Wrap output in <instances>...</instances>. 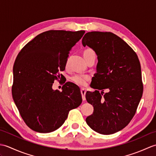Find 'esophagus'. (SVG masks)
I'll return each mask as SVG.
<instances>
[{
    "label": "esophagus",
    "instance_id": "1",
    "mask_svg": "<svg viewBox=\"0 0 156 156\" xmlns=\"http://www.w3.org/2000/svg\"><path fill=\"white\" fill-rule=\"evenodd\" d=\"M81 94H82V100L85 101L86 100V97H85V94H86V92H87V90H86V89L84 88H81Z\"/></svg>",
    "mask_w": 156,
    "mask_h": 156
}]
</instances>
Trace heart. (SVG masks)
<instances>
[{"label": "heart", "instance_id": "b5f03b06", "mask_svg": "<svg viewBox=\"0 0 156 156\" xmlns=\"http://www.w3.org/2000/svg\"><path fill=\"white\" fill-rule=\"evenodd\" d=\"M94 54V51L91 49H86L84 52V56ZM90 80V76L85 74H76L72 77V82L76 84L84 87L87 84V82Z\"/></svg>", "mask_w": 156, "mask_h": 156}]
</instances>
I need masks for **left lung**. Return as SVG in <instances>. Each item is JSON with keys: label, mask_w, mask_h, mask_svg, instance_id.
<instances>
[{"label": "left lung", "mask_w": 156, "mask_h": 156, "mask_svg": "<svg viewBox=\"0 0 156 156\" xmlns=\"http://www.w3.org/2000/svg\"><path fill=\"white\" fill-rule=\"evenodd\" d=\"M82 43L93 49L98 58L92 86L97 90L86 94L94 111L86 121L98 133H115L133 119L143 94L140 60L133 49L111 32L87 33Z\"/></svg>", "instance_id": "8db88e82"}]
</instances>
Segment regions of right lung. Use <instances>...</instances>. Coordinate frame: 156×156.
Masks as SVG:
<instances>
[{
    "label": "right lung",
    "instance_id": "right-lung-1",
    "mask_svg": "<svg viewBox=\"0 0 156 156\" xmlns=\"http://www.w3.org/2000/svg\"><path fill=\"white\" fill-rule=\"evenodd\" d=\"M84 31H45L27 43L13 66L12 95L23 121L32 130L50 133L59 128L69 111L82 101L80 91L66 83L53 90L59 71L65 69L69 51ZM72 87H71V86Z\"/></svg>",
    "mask_w": 156,
    "mask_h": 156
}]
</instances>
